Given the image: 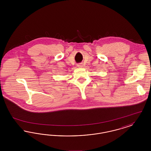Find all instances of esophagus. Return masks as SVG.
Returning a JSON list of instances; mask_svg holds the SVG:
<instances>
[{"label": "esophagus", "mask_w": 151, "mask_h": 151, "mask_svg": "<svg viewBox=\"0 0 151 151\" xmlns=\"http://www.w3.org/2000/svg\"><path fill=\"white\" fill-rule=\"evenodd\" d=\"M77 66H78V67H79V68H81V67H83V64H81V63L78 64V65H77Z\"/></svg>", "instance_id": "1"}]
</instances>
